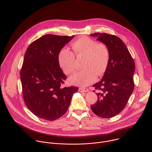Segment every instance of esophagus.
<instances>
[{"mask_svg": "<svg viewBox=\"0 0 152 152\" xmlns=\"http://www.w3.org/2000/svg\"><path fill=\"white\" fill-rule=\"evenodd\" d=\"M88 89L86 88H80L79 89V91L80 92H88Z\"/></svg>", "mask_w": 152, "mask_h": 152, "instance_id": "34e87169", "label": "esophagus"}]
</instances>
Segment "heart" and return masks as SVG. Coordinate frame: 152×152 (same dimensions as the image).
Wrapping results in <instances>:
<instances>
[{"mask_svg":"<svg viewBox=\"0 0 152 152\" xmlns=\"http://www.w3.org/2000/svg\"><path fill=\"white\" fill-rule=\"evenodd\" d=\"M72 50L77 58L85 57L82 70L70 77V82L75 85L86 86L95 82L96 75L104 74L110 61V51L104 43H98L95 40L86 36L82 37L72 44ZM66 48L61 50L58 60L60 66L66 75H71L76 70L75 55Z\"/></svg>","mask_w":152,"mask_h":152,"instance_id":"b5f03b06","label":"heart"}]
</instances>
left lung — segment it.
Returning <instances> with one entry per match:
<instances>
[{
	"label": "left lung",
	"mask_w": 152,
	"mask_h": 152,
	"mask_svg": "<svg viewBox=\"0 0 152 152\" xmlns=\"http://www.w3.org/2000/svg\"><path fill=\"white\" fill-rule=\"evenodd\" d=\"M91 36L105 44L110 51L108 67L101 80L94 85L97 102L91 106L95 114L102 118H111L125 108L134 90V61L126 45L118 37L105 33H95Z\"/></svg>",
	"instance_id": "obj_1"
}]
</instances>
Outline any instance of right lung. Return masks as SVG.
<instances>
[{
    "mask_svg": "<svg viewBox=\"0 0 152 152\" xmlns=\"http://www.w3.org/2000/svg\"><path fill=\"white\" fill-rule=\"evenodd\" d=\"M74 37L45 35L28 47L20 70L22 95L28 108L37 117L53 121L67 111L75 86L63 87L66 76L58 57L63 47Z\"/></svg>",
    "mask_w": 152,
    "mask_h": 152,
    "instance_id": "1",
    "label": "right lung"
}]
</instances>
